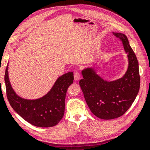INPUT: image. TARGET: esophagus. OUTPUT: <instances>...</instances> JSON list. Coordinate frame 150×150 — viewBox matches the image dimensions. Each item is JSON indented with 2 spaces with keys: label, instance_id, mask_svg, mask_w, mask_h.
I'll return each instance as SVG.
<instances>
[{
  "label": "esophagus",
  "instance_id": "obj_1",
  "mask_svg": "<svg viewBox=\"0 0 150 150\" xmlns=\"http://www.w3.org/2000/svg\"><path fill=\"white\" fill-rule=\"evenodd\" d=\"M74 77L75 81H78L81 79V74L79 71H76V72L74 73Z\"/></svg>",
  "mask_w": 150,
  "mask_h": 150
}]
</instances>
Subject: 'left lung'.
Listing matches in <instances>:
<instances>
[{"instance_id":"left-lung-1","label":"left lung","mask_w":150,"mask_h":150,"mask_svg":"<svg viewBox=\"0 0 150 150\" xmlns=\"http://www.w3.org/2000/svg\"><path fill=\"white\" fill-rule=\"evenodd\" d=\"M120 39L128 54V67L124 76L114 81H106L96 74L93 68L82 71L79 81L84 97L94 115L102 120H112L122 116L134 101L140 88L139 63L127 37L113 33Z\"/></svg>"}]
</instances>
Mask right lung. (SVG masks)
<instances>
[{"label": "right lung", "mask_w": 150, "mask_h": 150, "mask_svg": "<svg viewBox=\"0 0 150 150\" xmlns=\"http://www.w3.org/2000/svg\"><path fill=\"white\" fill-rule=\"evenodd\" d=\"M73 81V72L65 74L57 80L46 95L37 100H26L19 97L12 89L8 76V65L5 74L6 92L10 105L26 122L42 128L56 126L63 118L67 90Z\"/></svg>", "instance_id": "right-lung-1"}]
</instances>
